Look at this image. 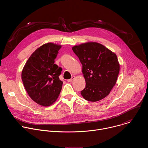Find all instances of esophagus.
Segmentation results:
<instances>
[{"label":"esophagus","mask_w":148,"mask_h":148,"mask_svg":"<svg viewBox=\"0 0 148 148\" xmlns=\"http://www.w3.org/2000/svg\"><path fill=\"white\" fill-rule=\"evenodd\" d=\"M75 78V77L74 75H73V76H72V78H70V79H67V81H68V82H71Z\"/></svg>","instance_id":"obj_1"}]
</instances>
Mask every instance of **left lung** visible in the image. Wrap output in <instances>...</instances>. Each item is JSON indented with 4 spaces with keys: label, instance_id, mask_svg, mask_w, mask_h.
<instances>
[{
    "label": "left lung",
    "instance_id": "left-lung-1",
    "mask_svg": "<svg viewBox=\"0 0 148 148\" xmlns=\"http://www.w3.org/2000/svg\"><path fill=\"white\" fill-rule=\"evenodd\" d=\"M82 65L86 87L83 98L97 102L106 97L117 81L120 66L115 53L97 42H87L72 47Z\"/></svg>",
    "mask_w": 148,
    "mask_h": 148
}]
</instances>
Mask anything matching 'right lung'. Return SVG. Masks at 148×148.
<instances>
[{
	"mask_svg": "<svg viewBox=\"0 0 148 148\" xmlns=\"http://www.w3.org/2000/svg\"><path fill=\"white\" fill-rule=\"evenodd\" d=\"M61 45L47 43L37 49L22 70V79L31 99L43 107L56 102L63 82L59 79L62 69L54 64Z\"/></svg>",
	"mask_w": 148,
	"mask_h": 148,
	"instance_id": "obj_1",
	"label": "right lung"
}]
</instances>
